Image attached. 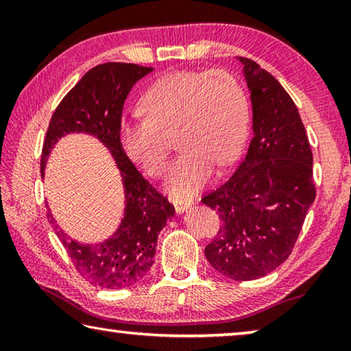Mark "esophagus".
<instances>
[{"mask_svg": "<svg viewBox=\"0 0 351 351\" xmlns=\"http://www.w3.org/2000/svg\"><path fill=\"white\" fill-rule=\"evenodd\" d=\"M173 206H175L176 213H182V212H186L187 209L192 207V201L187 199V198H175Z\"/></svg>", "mask_w": 351, "mask_h": 351, "instance_id": "1", "label": "esophagus"}]
</instances>
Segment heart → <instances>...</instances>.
Wrapping results in <instances>:
<instances>
[{"label": "heart", "mask_w": 351, "mask_h": 351, "mask_svg": "<svg viewBox=\"0 0 351 351\" xmlns=\"http://www.w3.org/2000/svg\"><path fill=\"white\" fill-rule=\"evenodd\" d=\"M145 116L123 121L119 139L127 156L153 178L169 164V138L176 134L180 156L167 189L189 197L209 181L215 164L240 156L249 125L246 94L226 71H178L154 82L141 99Z\"/></svg>", "instance_id": "obj_1"}]
</instances>
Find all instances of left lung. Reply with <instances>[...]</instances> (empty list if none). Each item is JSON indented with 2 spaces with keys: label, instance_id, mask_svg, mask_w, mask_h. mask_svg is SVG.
<instances>
[{
  "label": "left lung",
  "instance_id": "8db88e82",
  "mask_svg": "<svg viewBox=\"0 0 351 351\" xmlns=\"http://www.w3.org/2000/svg\"><path fill=\"white\" fill-rule=\"evenodd\" d=\"M251 93L252 141L230 180L204 195L221 226L204 254L232 280H255L287 260L316 198L313 153L297 106L251 58L239 57Z\"/></svg>",
  "mask_w": 351,
  "mask_h": 351
}]
</instances>
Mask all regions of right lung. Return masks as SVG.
Returning a JSON list of instances; mask_svg holds the SVG:
<instances>
[{"label": "right lung", "instance_id": "right-lung-1", "mask_svg": "<svg viewBox=\"0 0 351 351\" xmlns=\"http://www.w3.org/2000/svg\"><path fill=\"white\" fill-rule=\"evenodd\" d=\"M153 68L134 63L97 64L82 77L51 117L41 152V173L52 147L69 133L97 138L114 158L125 192V212L114 235L97 245H82L58 229L56 234L73 260L77 272L94 287L121 289L144 277L153 265L158 235L175 215L173 204L158 192L123 152L119 139L122 110L128 93Z\"/></svg>", "mask_w": 351, "mask_h": 351}]
</instances>
